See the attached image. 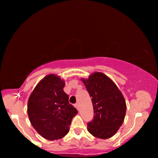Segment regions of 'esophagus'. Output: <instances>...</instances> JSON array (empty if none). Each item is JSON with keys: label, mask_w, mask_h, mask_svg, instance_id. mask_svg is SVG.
<instances>
[{"label": "esophagus", "mask_w": 158, "mask_h": 158, "mask_svg": "<svg viewBox=\"0 0 158 158\" xmlns=\"http://www.w3.org/2000/svg\"><path fill=\"white\" fill-rule=\"evenodd\" d=\"M74 106H75V108L77 109V110H79V103H76L74 105Z\"/></svg>", "instance_id": "34e87169"}]
</instances>
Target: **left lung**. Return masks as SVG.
<instances>
[{
  "label": "left lung",
  "mask_w": 158,
  "mask_h": 158,
  "mask_svg": "<svg viewBox=\"0 0 158 158\" xmlns=\"http://www.w3.org/2000/svg\"><path fill=\"white\" fill-rule=\"evenodd\" d=\"M81 80L92 98L94 109V118L87 123L88 131L97 138L112 137L124 121V97L112 79L103 73L94 72Z\"/></svg>",
  "instance_id": "8db88e82"
}]
</instances>
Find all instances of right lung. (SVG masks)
Masks as SVG:
<instances>
[{
	"label": "right lung",
	"mask_w": 158,
	"mask_h": 158,
	"mask_svg": "<svg viewBox=\"0 0 158 158\" xmlns=\"http://www.w3.org/2000/svg\"><path fill=\"white\" fill-rule=\"evenodd\" d=\"M64 86L65 81L59 76L48 74L39 81L29 98L27 114L31 124L48 140L64 137L78 113L69 104Z\"/></svg>",
	"instance_id": "1"
}]
</instances>
